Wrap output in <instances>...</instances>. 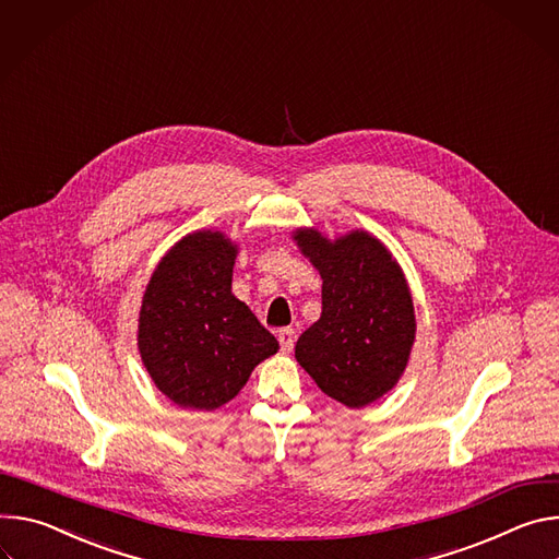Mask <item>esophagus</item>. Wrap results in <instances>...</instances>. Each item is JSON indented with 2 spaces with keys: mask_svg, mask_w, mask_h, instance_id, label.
Returning a JSON list of instances; mask_svg holds the SVG:
<instances>
[{
  "mask_svg": "<svg viewBox=\"0 0 559 559\" xmlns=\"http://www.w3.org/2000/svg\"><path fill=\"white\" fill-rule=\"evenodd\" d=\"M277 340H280L282 350L290 353L293 346H295V331H293V329H280V331H277Z\"/></svg>",
  "mask_w": 559,
  "mask_h": 559,
  "instance_id": "esophagus-1",
  "label": "esophagus"
}]
</instances>
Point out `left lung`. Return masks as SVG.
<instances>
[{"label":"left lung","instance_id":"8db88e82","mask_svg":"<svg viewBox=\"0 0 559 559\" xmlns=\"http://www.w3.org/2000/svg\"><path fill=\"white\" fill-rule=\"evenodd\" d=\"M322 277V316L299 335L295 359L329 397L364 408L397 386L415 344V308L402 266L364 228L329 239L290 233Z\"/></svg>","mask_w":559,"mask_h":559}]
</instances>
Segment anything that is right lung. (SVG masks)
I'll use <instances>...</instances> for the list:
<instances>
[{
    "label": "right lung",
    "mask_w": 559,
    "mask_h": 559,
    "mask_svg": "<svg viewBox=\"0 0 559 559\" xmlns=\"http://www.w3.org/2000/svg\"><path fill=\"white\" fill-rule=\"evenodd\" d=\"M237 253L226 233L193 230L168 248L146 284L138 348L155 386L181 408L224 406L280 350L230 290Z\"/></svg>",
    "instance_id": "obj_1"
}]
</instances>
